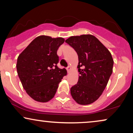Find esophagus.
Masks as SVG:
<instances>
[{
	"instance_id": "esophagus-1",
	"label": "esophagus",
	"mask_w": 133,
	"mask_h": 133,
	"mask_svg": "<svg viewBox=\"0 0 133 133\" xmlns=\"http://www.w3.org/2000/svg\"><path fill=\"white\" fill-rule=\"evenodd\" d=\"M66 70H67V71H68V72H70V71H71V67H70V66H69L67 67Z\"/></svg>"
}]
</instances>
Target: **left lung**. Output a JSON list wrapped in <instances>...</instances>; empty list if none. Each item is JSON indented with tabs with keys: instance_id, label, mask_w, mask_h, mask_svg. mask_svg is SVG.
Segmentation results:
<instances>
[{
	"instance_id": "obj_1",
	"label": "left lung",
	"mask_w": 133,
	"mask_h": 133,
	"mask_svg": "<svg viewBox=\"0 0 133 133\" xmlns=\"http://www.w3.org/2000/svg\"><path fill=\"white\" fill-rule=\"evenodd\" d=\"M65 42L78 55L77 84L71 88L72 98L80 105H89L99 99L112 72L114 61L109 50L91 34L71 36Z\"/></svg>"
}]
</instances>
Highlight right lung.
I'll return each mask as SVG.
<instances>
[{
	"mask_svg": "<svg viewBox=\"0 0 133 133\" xmlns=\"http://www.w3.org/2000/svg\"><path fill=\"white\" fill-rule=\"evenodd\" d=\"M62 37L40 36L19 54L17 71L23 88L34 101L47 102L55 95L59 83L67 74L57 66V51L63 43Z\"/></svg>",
	"mask_w": 133,
	"mask_h": 133,
	"instance_id": "add662e5",
	"label": "right lung"
}]
</instances>
